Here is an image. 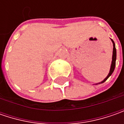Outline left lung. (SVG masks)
I'll list each match as a JSON object with an SVG mask.
<instances>
[{
	"instance_id": "1",
	"label": "left lung",
	"mask_w": 124,
	"mask_h": 124,
	"mask_svg": "<svg viewBox=\"0 0 124 124\" xmlns=\"http://www.w3.org/2000/svg\"><path fill=\"white\" fill-rule=\"evenodd\" d=\"M112 43H113V54H112V64H111V67H110V72L109 74L107 76V77L106 79H104L103 81H101V83H103L104 81H106L108 77L112 74V72H114V70H115V65H116V59H117V52H116V48H115V42L112 41Z\"/></svg>"
}]
</instances>
